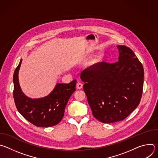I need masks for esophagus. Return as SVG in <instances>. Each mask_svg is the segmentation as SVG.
I'll list each match as a JSON object with an SVG mask.
<instances>
[{"label":"esophagus","mask_w":158,"mask_h":158,"mask_svg":"<svg viewBox=\"0 0 158 158\" xmlns=\"http://www.w3.org/2000/svg\"><path fill=\"white\" fill-rule=\"evenodd\" d=\"M82 86H83V84L81 83V82H77V84H76V87L79 89H81L82 88Z\"/></svg>","instance_id":"34e87169"}]
</instances>
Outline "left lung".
<instances>
[{"label":"left lung","mask_w":158,"mask_h":158,"mask_svg":"<svg viewBox=\"0 0 158 158\" xmlns=\"http://www.w3.org/2000/svg\"><path fill=\"white\" fill-rule=\"evenodd\" d=\"M118 61L98 62L83 70L81 79L93 114L104 123L123 121L139 105L144 69L133 51L118 45Z\"/></svg>","instance_id":"obj_1"}]
</instances>
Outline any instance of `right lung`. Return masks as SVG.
<instances>
[{"mask_svg":"<svg viewBox=\"0 0 158 158\" xmlns=\"http://www.w3.org/2000/svg\"><path fill=\"white\" fill-rule=\"evenodd\" d=\"M22 59L13 76L14 99L19 113L37 127H48L59 124L64 115L65 106L76 91L77 81L69 84L57 83L52 91L43 98H31L22 92L19 81V72Z\"/></svg>","mask_w":158,"mask_h":158,"instance_id":"obj_1","label":"right lung"}]
</instances>
